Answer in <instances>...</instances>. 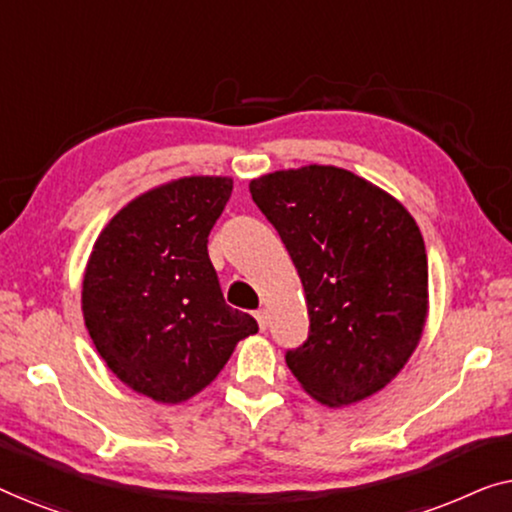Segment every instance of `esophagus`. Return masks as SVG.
I'll return each mask as SVG.
<instances>
[{"instance_id": "esophagus-1", "label": "esophagus", "mask_w": 512, "mask_h": 512, "mask_svg": "<svg viewBox=\"0 0 512 512\" xmlns=\"http://www.w3.org/2000/svg\"><path fill=\"white\" fill-rule=\"evenodd\" d=\"M254 317H256V321H258V326H261V331H265V328H268V312L258 310V312L254 314Z\"/></svg>"}]
</instances>
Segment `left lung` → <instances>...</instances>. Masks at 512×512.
Masks as SVG:
<instances>
[{
	"label": "left lung",
	"mask_w": 512,
	"mask_h": 512,
	"mask_svg": "<svg viewBox=\"0 0 512 512\" xmlns=\"http://www.w3.org/2000/svg\"><path fill=\"white\" fill-rule=\"evenodd\" d=\"M300 282L310 335L286 352L307 394L328 408L359 403L401 373L429 314L419 226L394 195L335 165L251 179Z\"/></svg>",
	"instance_id": "left-lung-1"
}]
</instances>
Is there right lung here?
Returning a JSON list of instances; mask_svg holds the SVG:
<instances>
[{
    "label": "right lung",
    "mask_w": 512,
    "mask_h": 512,
    "mask_svg": "<svg viewBox=\"0 0 512 512\" xmlns=\"http://www.w3.org/2000/svg\"><path fill=\"white\" fill-rule=\"evenodd\" d=\"M230 177H181L118 209L90 251L81 310L107 368L137 394L184 403L226 366L256 319L223 300L207 237Z\"/></svg>",
    "instance_id": "obj_1"
}]
</instances>
